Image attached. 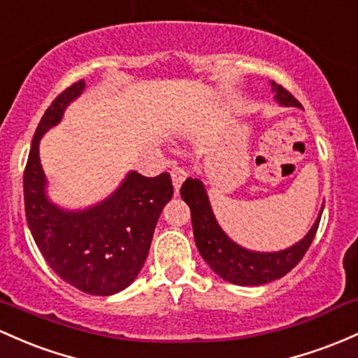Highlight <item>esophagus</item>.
<instances>
[{"mask_svg": "<svg viewBox=\"0 0 358 358\" xmlns=\"http://www.w3.org/2000/svg\"><path fill=\"white\" fill-rule=\"evenodd\" d=\"M171 178H173V187H175V194H178L180 187L185 182L187 171L183 168H173L171 170Z\"/></svg>", "mask_w": 358, "mask_h": 358, "instance_id": "esophagus-1", "label": "esophagus"}]
</instances>
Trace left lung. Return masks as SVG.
<instances>
[{"instance_id": "left-lung-1", "label": "left lung", "mask_w": 358, "mask_h": 358, "mask_svg": "<svg viewBox=\"0 0 358 358\" xmlns=\"http://www.w3.org/2000/svg\"><path fill=\"white\" fill-rule=\"evenodd\" d=\"M272 86L278 103L285 107L302 108L299 101L284 86L275 85L273 81ZM180 194L190 207L192 226H194L195 245H197L199 253L219 277L236 285L268 284L289 273L311 246L320 227L321 214H323V209H321L320 217L316 219L311 231L294 246L284 251H277V253H258V251L241 248L224 234L212 214L206 188L200 180L187 178L180 188Z\"/></svg>"}]
</instances>
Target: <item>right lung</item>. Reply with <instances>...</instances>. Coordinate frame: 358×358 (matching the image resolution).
I'll return each mask as SVG.
<instances>
[{
  "label": "right lung",
  "instance_id": "obj_1",
  "mask_svg": "<svg viewBox=\"0 0 358 358\" xmlns=\"http://www.w3.org/2000/svg\"><path fill=\"white\" fill-rule=\"evenodd\" d=\"M83 88L85 80L68 86L38 122L23 173L25 215L42 257L62 280L92 296H112L143 268L173 185L170 173L148 178L132 171L112 197L88 210L66 212L47 200L38 143Z\"/></svg>",
  "mask_w": 358,
  "mask_h": 358
}]
</instances>
